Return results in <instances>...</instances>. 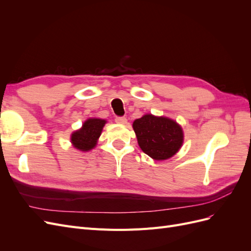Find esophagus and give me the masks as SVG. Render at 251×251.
Returning a JSON list of instances; mask_svg holds the SVG:
<instances>
[{
    "mask_svg": "<svg viewBox=\"0 0 251 251\" xmlns=\"http://www.w3.org/2000/svg\"><path fill=\"white\" fill-rule=\"evenodd\" d=\"M115 121L117 124H121V125H125L126 124V118L125 116H117L115 118Z\"/></svg>",
    "mask_w": 251,
    "mask_h": 251,
    "instance_id": "esophagus-1",
    "label": "esophagus"
}]
</instances>
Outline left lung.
<instances>
[{
  "instance_id": "obj_1",
  "label": "left lung",
  "mask_w": 251,
  "mask_h": 251,
  "mask_svg": "<svg viewBox=\"0 0 251 251\" xmlns=\"http://www.w3.org/2000/svg\"><path fill=\"white\" fill-rule=\"evenodd\" d=\"M133 128L140 149L155 160H165L177 153L183 142V132L174 120L144 115L136 119Z\"/></svg>"
}]
</instances>
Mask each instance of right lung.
Masks as SVG:
<instances>
[{
    "mask_svg": "<svg viewBox=\"0 0 251 251\" xmlns=\"http://www.w3.org/2000/svg\"><path fill=\"white\" fill-rule=\"evenodd\" d=\"M105 120L100 118L88 119L82 125L80 130L74 132L71 136V141L74 148L82 151H88L95 147L97 139L100 136Z\"/></svg>",
    "mask_w": 251,
    "mask_h": 251,
    "instance_id": "1",
    "label": "right lung"
}]
</instances>
